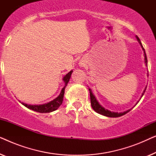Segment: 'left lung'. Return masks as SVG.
I'll return each mask as SVG.
<instances>
[{"instance_id":"8db88e82","label":"left lung","mask_w":156,"mask_h":156,"mask_svg":"<svg viewBox=\"0 0 156 156\" xmlns=\"http://www.w3.org/2000/svg\"><path fill=\"white\" fill-rule=\"evenodd\" d=\"M136 39H137L138 42H139V44H140V46H141V48L143 49V50H144V60H145V64H146V65L147 66V64H148V60H147V57H146V52H145V50L144 48V47H143L142 44H141V42H140V40L139 38H138V37L137 35H136ZM146 87H146V88H145L144 92L142 93V95L141 97H140V99H141V97L144 96L145 91H146ZM89 94H90V99H91V106H92V108L96 112L98 113V114H101L103 115V116H108V117H112V118H116V117H119V116H123V115H124L126 114H127L128 112H129L131 110V109H129L127 111H126V112H111V111L106 109V108H105L104 107H103L101 104H100L99 103V101H97V99H96L95 96L94 95V94L92 93V91H91V89L90 88H89ZM140 100V99H139ZM138 101H137V103H136V104H137L138 103ZM135 105V106H136Z\"/></svg>"}]
</instances>
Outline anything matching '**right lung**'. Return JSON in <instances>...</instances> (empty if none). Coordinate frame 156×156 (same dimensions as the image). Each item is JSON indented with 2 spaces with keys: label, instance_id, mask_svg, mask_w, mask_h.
Returning a JSON list of instances; mask_svg holds the SVG:
<instances>
[{
  "label": "right lung",
  "instance_id": "obj_1",
  "mask_svg": "<svg viewBox=\"0 0 156 156\" xmlns=\"http://www.w3.org/2000/svg\"><path fill=\"white\" fill-rule=\"evenodd\" d=\"M72 72H73V70H71V71L68 72V73L66 74V75H65V76L62 78V80L64 81V82H65V87L62 89L61 92L59 94L58 97L55 98V99H53L52 101L48 102V103L47 104H40V105H31V104H27L23 103V102H21L20 101H20L23 106H25V107L29 108V109L35 111L36 112L50 113V112H54V111L57 110V108L59 107V106L62 104L64 94H65V87H67L68 82H69Z\"/></svg>",
  "mask_w": 156,
  "mask_h": 156
}]
</instances>
